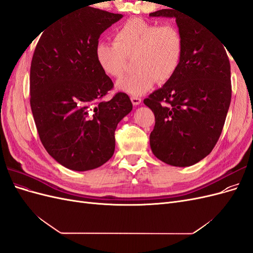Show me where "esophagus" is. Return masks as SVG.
Returning <instances> with one entry per match:
<instances>
[{
	"instance_id": "esophagus-1",
	"label": "esophagus",
	"mask_w": 253,
	"mask_h": 253,
	"mask_svg": "<svg viewBox=\"0 0 253 253\" xmlns=\"http://www.w3.org/2000/svg\"><path fill=\"white\" fill-rule=\"evenodd\" d=\"M131 100H132V103L134 104V105H139L140 104V102H141V98H139V97H131Z\"/></svg>"
}]
</instances>
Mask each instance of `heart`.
Segmentation results:
<instances>
[{
  "instance_id": "b5f03b06",
  "label": "heart",
  "mask_w": 253,
  "mask_h": 253,
  "mask_svg": "<svg viewBox=\"0 0 253 253\" xmlns=\"http://www.w3.org/2000/svg\"><path fill=\"white\" fill-rule=\"evenodd\" d=\"M183 38L174 25L159 26L134 18L127 20L114 34V42H98L95 57L102 72L118 79L133 59L135 72L117 82V88L132 96H141L155 82L172 79L181 63Z\"/></svg>"
}]
</instances>
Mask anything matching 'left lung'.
Wrapping results in <instances>:
<instances>
[{
	"label": "left lung",
	"mask_w": 253,
	"mask_h": 253,
	"mask_svg": "<svg viewBox=\"0 0 253 253\" xmlns=\"http://www.w3.org/2000/svg\"><path fill=\"white\" fill-rule=\"evenodd\" d=\"M150 17L175 18L183 38L177 72L143 100L155 115L151 150L167 165L193 166L210 154L223 131L231 101L230 63L224 45L193 17L174 8Z\"/></svg>",
	"instance_id": "left-lung-1"
}]
</instances>
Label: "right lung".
I'll use <instances>...</instances> for the list:
<instances>
[{
    "label": "right lung",
    "instance_id": "1",
    "mask_svg": "<svg viewBox=\"0 0 253 253\" xmlns=\"http://www.w3.org/2000/svg\"><path fill=\"white\" fill-rule=\"evenodd\" d=\"M120 13L93 7L59 19L42 34L30 66V106L42 144L73 171L102 166L115 151V129L132 111L125 93L101 98L113 82L98 65L100 35Z\"/></svg>",
    "mask_w": 253,
    "mask_h": 253
}]
</instances>
